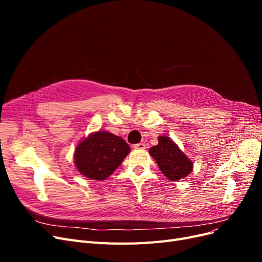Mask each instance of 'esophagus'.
I'll return each mask as SVG.
<instances>
[{
  "label": "esophagus",
  "instance_id": "34e87169",
  "mask_svg": "<svg viewBox=\"0 0 262 262\" xmlns=\"http://www.w3.org/2000/svg\"><path fill=\"white\" fill-rule=\"evenodd\" d=\"M134 148L136 149H145V147H146V145L144 144V143H138V144H136L133 146Z\"/></svg>",
  "mask_w": 262,
  "mask_h": 262
}]
</instances>
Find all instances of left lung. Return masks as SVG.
Listing matches in <instances>:
<instances>
[{"label":"left lung","mask_w":262,"mask_h":262,"mask_svg":"<svg viewBox=\"0 0 262 262\" xmlns=\"http://www.w3.org/2000/svg\"><path fill=\"white\" fill-rule=\"evenodd\" d=\"M148 153L156 161L161 171L172 181L185 178L192 171V162L168 137H158V144L150 147Z\"/></svg>","instance_id":"obj_1"}]
</instances>
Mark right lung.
Here are the masks:
<instances>
[{"instance_id": "1", "label": "right lung", "mask_w": 262, "mask_h": 262, "mask_svg": "<svg viewBox=\"0 0 262 262\" xmlns=\"http://www.w3.org/2000/svg\"><path fill=\"white\" fill-rule=\"evenodd\" d=\"M129 153L130 146L122 138L110 132L97 131L77 144L74 164L83 176L93 180H105Z\"/></svg>"}]
</instances>
